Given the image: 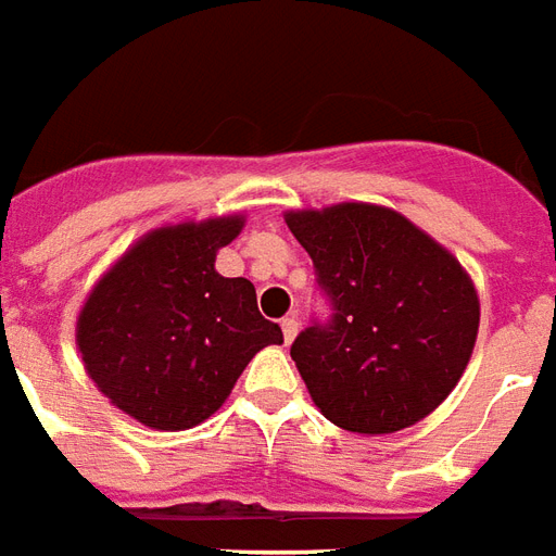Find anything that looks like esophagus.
Returning a JSON list of instances; mask_svg holds the SVG:
<instances>
[{
    "label": "esophagus",
    "mask_w": 556,
    "mask_h": 556,
    "mask_svg": "<svg viewBox=\"0 0 556 556\" xmlns=\"http://www.w3.org/2000/svg\"><path fill=\"white\" fill-rule=\"evenodd\" d=\"M281 331H283V340L287 342H293L295 340V333H299V316H283L281 319Z\"/></svg>",
    "instance_id": "34e87169"
}]
</instances>
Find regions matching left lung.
<instances>
[{
	"mask_svg": "<svg viewBox=\"0 0 556 556\" xmlns=\"http://www.w3.org/2000/svg\"><path fill=\"white\" fill-rule=\"evenodd\" d=\"M283 219L333 311L290 349L325 419L352 433H395L437 410L481 323L460 261L381 204L342 202Z\"/></svg>",
	"mask_w": 556,
	"mask_h": 556,
	"instance_id": "8db88e82",
	"label": "left lung"
}]
</instances>
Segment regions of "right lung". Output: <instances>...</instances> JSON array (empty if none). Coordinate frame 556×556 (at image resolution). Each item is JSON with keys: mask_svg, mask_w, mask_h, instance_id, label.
Returning a JSON list of instances; mask_svg holds the SVG:
<instances>
[{"mask_svg": "<svg viewBox=\"0 0 556 556\" xmlns=\"http://www.w3.org/2000/svg\"><path fill=\"white\" fill-rule=\"evenodd\" d=\"M243 223L231 214L154 228L99 278L78 313L87 375L146 428L187 431L211 419L254 354L283 342L257 311L254 283L214 269Z\"/></svg>", "mask_w": 556, "mask_h": 556, "instance_id": "obj_1", "label": "right lung"}]
</instances>
